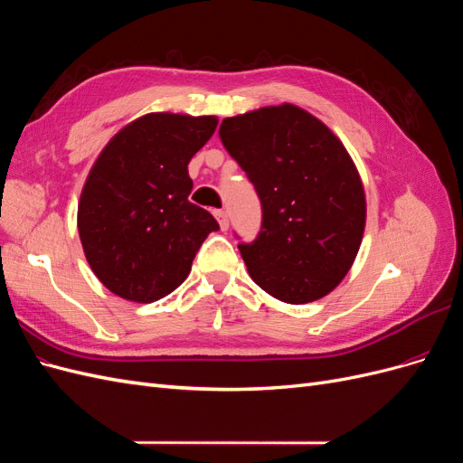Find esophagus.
Wrapping results in <instances>:
<instances>
[{
	"label": "esophagus",
	"mask_w": 463,
	"mask_h": 463,
	"mask_svg": "<svg viewBox=\"0 0 463 463\" xmlns=\"http://www.w3.org/2000/svg\"><path fill=\"white\" fill-rule=\"evenodd\" d=\"M214 216H216V220H218V223H220V230H222V232H226V230L230 228V220H228V214L223 213V210H216Z\"/></svg>",
	"instance_id": "esophagus-1"
}]
</instances>
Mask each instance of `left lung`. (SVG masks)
I'll return each mask as SVG.
<instances>
[{
  "mask_svg": "<svg viewBox=\"0 0 463 463\" xmlns=\"http://www.w3.org/2000/svg\"><path fill=\"white\" fill-rule=\"evenodd\" d=\"M220 138L262 204L259 237L240 245L249 276L284 303L328 296L352 269L367 220L365 189L340 138L289 102L226 118Z\"/></svg>",
  "mask_w": 463,
  "mask_h": 463,
  "instance_id": "8db88e82",
  "label": "left lung"
}]
</instances>
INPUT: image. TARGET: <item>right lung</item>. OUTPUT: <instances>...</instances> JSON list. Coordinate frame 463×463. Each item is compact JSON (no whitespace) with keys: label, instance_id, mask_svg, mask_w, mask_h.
<instances>
[{"label":"right lung","instance_id":"1","mask_svg":"<svg viewBox=\"0 0 463 463\" xmlns=\"http://www.w3.org/2000/svg\"><path fill=\"white\" fill-rule=\"evenodd\" d=\"M216 116L152 111L121 128L98 154L80 191L77 228L87 262L118 298L158 301L185 282L218 222L189 203L187 165Z\"/></svg>","mask_w":463,"mask_h":463}]
</instances>
